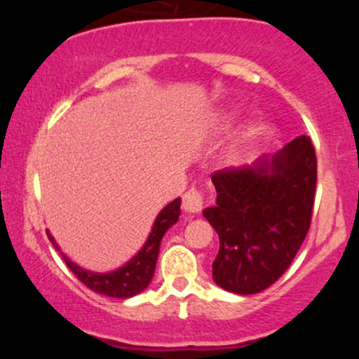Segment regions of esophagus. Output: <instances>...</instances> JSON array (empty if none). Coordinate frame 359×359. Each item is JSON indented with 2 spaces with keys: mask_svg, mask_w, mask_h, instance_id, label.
<instances>
[{
  "mask_svg": "<svg viewBox=\"0 0 359 359\" xmlns=\"http://www.w3.org/2000/svg\"><path fill=\"white\" fill-rule=\"evenodd\" d=\"M203 205H204V192L203 191L192 187L184 194L182 208H184L185 212L197 214V212L203 211Z\"/></svg>",
  "mask_w": 359,
  "mask_h": 359,
  "instance_id": "34e87169",
  "label": "esophagus"
}]
</instances>
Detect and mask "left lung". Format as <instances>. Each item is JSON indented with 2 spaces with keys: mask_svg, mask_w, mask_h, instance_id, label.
<instances>
[{
  "mask_svg": "<svg viewBox=\"0 0 359 359\" xmlns=\"http://www.w3.org/2000/svg\"><path fill=\"white\" fill-rule=\"evenodd\" d=\"M211 180L217 199L204 217L219 236L214 282L234 294H258L285 273L311 228L317 182L312 140H292L255 168H222Z\"/></svg>",
  "mask_w": 359,
  "mask_h": 359,
  "instance_id": "left-lung-1",
  "label": "left lung"
}]
</instances>
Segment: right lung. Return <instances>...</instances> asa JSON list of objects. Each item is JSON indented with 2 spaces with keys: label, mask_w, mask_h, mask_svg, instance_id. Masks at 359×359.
I'll return each instance as SVG.
<instances>
[{
  "label": "right lung",
  "mask_w": 359,
  "mask_h": 359,
  "mask_svg": "<svg viewBox=\"0 0 359 359\" xmlns=\"http://www.w3.org/2000/svg\"><path fill=\"white\" fill-rule=\"evenodd\" d=\"M179 216L180 199H175L174 203H170L167 208H163L158 216H156L150 236H148L145 246L138 251V255H135L133 259H130L125 266H121V269L116 271H111V273H94V271L82 270L81 266L72 263L65 255H60L62 258H64L65 265L71 269L72 273L76 275L86 287L90 288V290L116 299L133 297V295L145 290L148 283L151 282L156 265V258H158L160 241H162L167 229L179 221ZM47 234L48 240H50L52 245L55 246V250L60 251L59 245L53 241L52 234L48 231Z\"/></svg>",
  "instance_id": "add662e5"
}]
</instances>
